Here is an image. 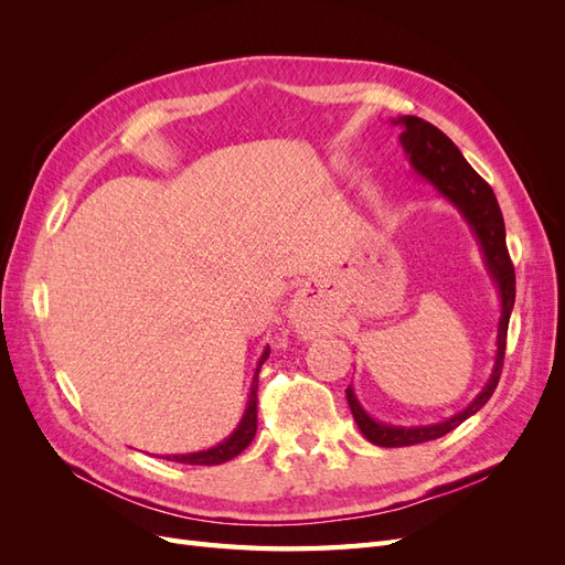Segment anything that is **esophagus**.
I'll use <instances>...</instances> for the list:
<instances>
[{"label":"esophagus","instance_id":"esophagus-1","mask_svg":"<svg viewBox=\"0 0 565 565\" xmlns=\"http://www.w3.org/2000/svg\"><path fill=\"white\" fill-rule=\"evenodd\" d=\"M289 318H292L295 330H297L301 337L320 334V332L330 324L328 316H324V313L318 309V306L313 303L311 292H309V289H306V287L299 289V292L295 295L292 309H289Z\"/></svg>","mask_w":565,"mask_h":565}]
</instances>
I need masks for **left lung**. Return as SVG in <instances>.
Masks as SVG:
<instances>
[{
  "label": "left lung",
  "mask_w": 565,
  "mask_h": 565,
  "mask_svg": "<svg viewBox=\"0 0 565 565\" xmlns=\"http://www.w3.org/2000/svg\"><path fill=\"white\" fill-rule=\"evenodd\" d=\"M393 127L401 129V146L409 164L415 167V172L436 188V193L452 202L457 212L465 216L471 233L476 235V243L483 252V262L490 273V278L498 287L500 295V324H498V353H494V365L490 372V380L486 382L483 391L461 409V413L452 415L446 422L426 424V426H393L372 419L361 401L355 398L353 386L347 388V401L353 413V419L358 424L361 434L380 448H405L417 446V443L436 440L446 436L448 431L457 429V426L476 415L481 409L492 391L498 388L502 363H504V349H507V328L511 309H514L516 299V276L514 264L509 259L507 252V235H504V218L500 212L498 198H494L492 188L473 172V167L465 160L459 148L431 122H426L415 115H403L391 119Z\"/></svg>",
  "instance_id": "8db88e82"
}]
</instances>
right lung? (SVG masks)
I'll return each mask as SVG.
<instances>
[{
  "label": "right lung",
  "mask_w": 565,
  "mask_h": 565,
  "mask_svg": "<svg viewBox=\"0 0 565 565\" xmlns=\"http://www.w3.org/2000/svg\"><path fill=\"white\" fill-rule=\"evenodd\" d=\"M270 349H264L259 363H256V372L252 380V388L247 396V407L243 419L237 422V426L233 429V434L228 438H224L214 448L200 450V452H185V455H167L169 461H179V465H200V467H214V465H224V461L233 459L241 455L256 434V388H259V370L264 365V361L268 358Z\"/></svg>",
  "instance_id": "right-lung-1"
}]
</instances>
